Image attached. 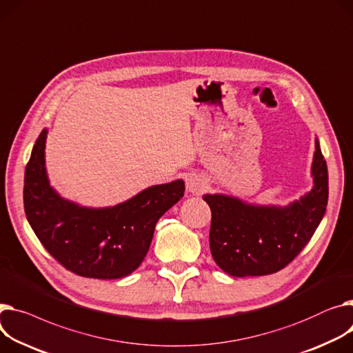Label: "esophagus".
Instances as JSON below:
<instances>
[{"label": "esophagus", "mask_w": 353, "mask_h": 353, "mask_svg": "<svg viewBox=\"0 0 353 353\" xmlns=\"http://www.w3.org/2000/svg\"><path fill=\"white\" fill-rule=\"evenodd\" d=\"M185 187H187V190H189L192 194H200L205 189V183H204V180L201 177H199L196 174H192L189 179H187Z\"/></svg>", "instance_id": "1"}]
</instances>
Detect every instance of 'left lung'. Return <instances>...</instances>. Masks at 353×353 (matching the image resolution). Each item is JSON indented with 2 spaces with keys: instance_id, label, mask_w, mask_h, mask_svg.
Returning <instances> with one entry per match:
<instances>
[{
  "instance_id": "obj_1",
  "label": "left lung",
  "mask_w": 353,
  "mask_h": 353,
  "mask_svg": "<svg viewBox=\"0 0 353 353\" xmlns=\"http://www.w3.org/2000/svg\"><path fill=\"white\" fill-rule=\"evenodd\" d=\"M314 189L288 207L248 205L221 194H205L211 210L210 250L232 276L268 275L285 268L310 243L327 204V168L315 143Z\"/></svg>"
}]
</instances>
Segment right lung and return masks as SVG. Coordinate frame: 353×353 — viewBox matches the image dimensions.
Segmentation results:
<instances>
[{"mask_svg":"<svg viewBox=\"0 0 353 353\" xmlns=\"http://www.w3.org/2000/svg\"><path fill=\"white\" fill-rule=\"evenodd\" d=\"M42 130L23 177V208L35 236L68 271L114 279L132 274L149 251L157 220L184 196V183L159 184L110 208H85L61 199L45 174Z\"/></svg>","mask_w":353,"mask_h":353,"instance_id":"add662e5","label":"right lung"}]
</instances>
